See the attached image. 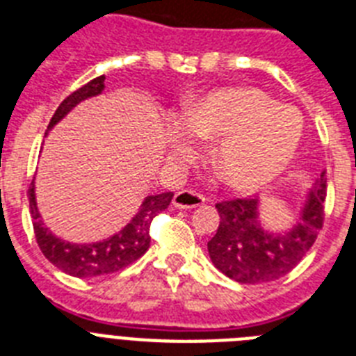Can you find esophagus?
Wrapping results in <instances>:
<instances>
[{"instance_id":"obj_1","label":"esophagus","mask_w":356,"mask_h":356,"mask_svg":"<svg viewBox=\"0 0 356 356\" xmlns=\"http://www.w3.org/2000/svg\"><path fill=\"white\" fill-rule=\"evenodd\" d=\"M204 201H207V199H204L201 193L183 190V192H177L173 195L172 204L175 208H181V210H188V208L201 207V204H204Z\"/></svg>"}]
</instances>
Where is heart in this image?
Returning a JSON list of instances; mask_svg holds the SVG:
<instances>
[{
	"mask_svg": "<svg viewBox=\"0 0 356 356\" xmlns=\"http://www.w3.org/2000/svg\"><path fill=\"white\" fill-rule=\"evenodd\" d=\"M303 120L258 89H218L184 104L170 122V146L190 148L193 135L213 140V161L228 184L239 190L267 186L298 152Z\"/></svg>",
	"mask_w": 356,
	"mask_h": 356,
	"instance_id": "heart-1",
	"label": "heart"
}]
</instances>
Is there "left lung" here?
<instances>
[{
    "label": "left lung",
    "instance_id": "8db88e82",
    "mask_svg": "<svg viewBox=\"0 0 356 356\" xmlns=\"http://www.w3.org/2000/svg\"><path fill=\"white\" fill-rule=\"evenodd\" d=\"M327 183L323 173L303 192L293 225L270 230L263 225L259 199L216 204L219 227L208 241V256L225 276L239 283L274 282L291 273L316 241L323 223Z\"/></svg>",
    "mask_w": 356,
    "mask_h": 356
}]
</instances>
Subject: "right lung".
<instances>
[{
    "label": "right lung",
    "instance_id": "1",
    "mask_svg": "<svg viewBox=\"0 0 356 356\" xmlns=\"http://www.w3.org/2000/svg\"><path fill=\"white\" fill-rule=\"evenodd\" d=\"M106 76H97L73 95H69L60 106L49 122L47 133L56 126L60 120L67 117L69 113L76 108L78 104L89 98L102 95L106 89L104 83ZM45 133V137H47ZM173 193L164 192L157 195L144 197L143 204L138 207V212L129 219V223L118 230L113 236L95 243H71L65 239L54 236L42 221V213L38 210L36 192L34 183L29 190V210L33 216V227L36 234V241L42 248L43 256L58 267L62 273L76 278H93V276H104V274L117 273L120 268L128 267L129 263L137 261L149 248V225L152 219L168 208L172 203Z\"/></svg>",
    "mask_w": 356,
    "mask_h": 356
}]
</instances>
